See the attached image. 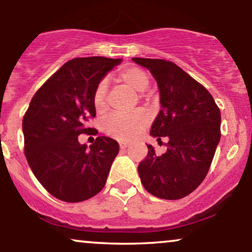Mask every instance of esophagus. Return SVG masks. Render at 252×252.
Instances as JSON below:
<instances>
[{"label":"esophagus","instance_id":"34e87169","mask_svg":"<svg viewBox=\"0 0 252 252\" xmlns=\"http://www.w3.org/2000/svg\"><path fill=\"white\" fill-rule=\"evenodd\" d=\"M129 147V143L126 142V141H120V148L121 149H126Z\"/></svg>","mask_w":252,"mask_h":252}]
</instances>
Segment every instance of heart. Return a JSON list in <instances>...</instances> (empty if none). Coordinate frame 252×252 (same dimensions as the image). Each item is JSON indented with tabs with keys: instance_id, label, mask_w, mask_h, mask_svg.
Returning a JSON list of instances; mask_svg holds the SVG:
<instances>
[{
	"instance_id": "b5f03b06",
	"label": "heart",
	"mask_w": 252,
	"mask_h": 252,
	"mask_svg": "<svg viewBox=\"0 0 252 252\" xmlns=\"http://www.w3.org/2000/svg\"><path fill=\"white\" fill-rule=\"evenodd\" d=\"M120 79L128 88L135 92H144L149 86V77L146 72L137 67H130L120 73ZM108 83L102 80L98 83L94 92V106L97 112H104L108 106ZM150 117L144 110H136L129 115L114 114L108 117L104 123V130L112 137L122 141H129L140 135L142 130L149 124Z\"/></svg>"
}]
</instances>
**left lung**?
Wrapping results in <instances>:
<instances>
[{
    "label": "left lung",
    "instance_id": "1",
    "mask_svg": "<svg viewBox=\"0 0 252 252\" xmlns=\"http://www.w3.org/2000/svg\"><path fill=\"white\" fill-rule=\"evenodd\" d=\"M149 70L160 92L161 110L150 135L168 138L167 152L148 155L138 164V175L150 194L176 200L192 193L209 172L220 141V110L201 84L174 63L132 58Z\"/></svg>",
    "mask_w": 252,
    "mask_h": 252
}]
</instances>
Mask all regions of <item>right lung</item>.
<instances>
[{"label":"right lung","instance_id":"1","mask_svg":"<svg viewBox=\"0 0 252 252\" xmlns=\"http://www.w3.org/2000/svg\"><path fill=\"white\" fill-rule=\"evenodd\" d=\"M121 63L104 57L72 59L32 98L22 121L25 154L40 184L60 200H88L105 185L120 146L99 136L88 148L78 136L94 131L86 128L96 116L94 92Z\"/></svg>","mask_w":252,"mask_h":252}]
</instances>
